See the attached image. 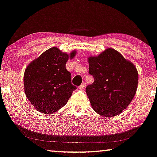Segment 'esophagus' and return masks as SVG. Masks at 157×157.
<instances>
[{
    "instance_id": "obj_1",
    "label": "esophagus",
    "mask_w": 157,
    "mask_h": 157,
    "mask_svg": "<svg viewBox=\"0 0 157 157\" xmlns=\"http://www.w3.org/2000/svg\"><path fill=\"white\" fill-rule=\"evenodd\" d=\"M85 87H86V83L84 82V83L82 84V85H81L80 86H79V90H83V89H85Z\"/></svg>"
}]
</instances>
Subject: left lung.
<instances>
[{
    "instance_id": "1",
    "label": "left lung",
    "mask_w": 157,
    "mask_h": 157,
    "mask_svg": "<svg viewBox=\"0 0 157 157\" xmlns=\"http://www.w3.org/2000/svg\"><path fill=\"white\" fill-rule=\"evenodd\" d=\"M94 82L86 87L92 107L104 117L119 115L130 105L138 87V71L131 61L113 48L88 57Z\"/></svg>"
}]
</instances>
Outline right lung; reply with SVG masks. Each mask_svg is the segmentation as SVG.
<instances>
[{
  "label": "right lung",
  "instance_id": "right-lung-1",
  "mask_svg": "<svg viewBox=\"0 0 157 157\" xmlns=\"http://www.w3.org/2000/svg\"><path fill=\"white\" fill-rule=\"evenodd\" d=\"M52 47L43 52L25 68L23 82L25 95L37 111L53 114L67 104L76 89L71 82V74L65 67L69 59L75 56Z\"/></svg>",
  "mask_w": 157,
  "mask_h": 157
}]
</instances>
